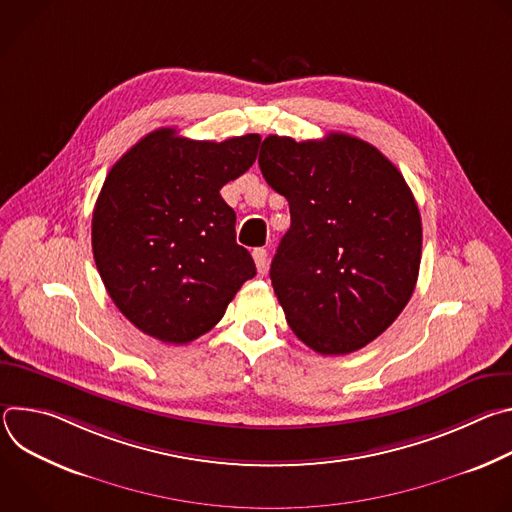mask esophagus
<instances>
[{"label": "esophagus", "instance_id": "esophagus-1", "mask_svg": "<svg viewBox=\"0 0 512 512\" xmlns=\"http://www.w3.org/2000/svg\"><path fill=\"white\" fill-rule=\"evenodd\" d=\"M253 259H255L257 271L263 273V271L267 269V251H265V249H255V251H253Z\"/></svg>", "mask_w": 512, "mask_h": 512}]
</instances>
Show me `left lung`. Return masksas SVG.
<instances>
[{
    "instance_id": "8db88e82",
    "label": "left lung",
    "mask_w": 512,
    "mask_h": 512,
    "mask_svg": "<svg viewBox=\"0 0 512 512\" xmlns=\"http://www.w3.org/2000/svg\"><path fill=\"white\" fill-rule=\"evenodd\" d=\"M259 168L291 214L269 271L289 328L320 354L367 346L403 312L419 275L421 216L405 178L346 133L269 135Z\"/></svg>"
}]
</instances>
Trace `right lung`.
I'll return each instance as SVG.
<instances>
[{"label": "right lung", "instance_id": "obj_1", "mask_svg": "<svg viewBox=\"0 0 512 512\" xmlns=\"http://www.w3.org/2000/svg\"><path fill=\"white\" fill-rule=\"evenodd\" d=\"M259 143L257 133L216 143L164 127L107 174L93 210V257L113 304L141 332L192 342L255 277L221 188L253 166Z\"/></svg>", "mask_w": 512, "mask_h": 512}]
</instances>
